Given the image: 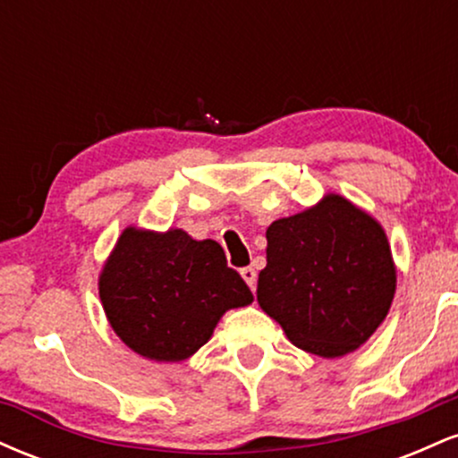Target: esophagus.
Here are the masks:
<instances>
[{
    "label": "esophagus",
    "mask_w": 458,
    "mask_h": 458,
    "mask_svg": "<svg viewBox=\"0 0 458 458\" xmlns=\"http://www.w3.org/2000/svg\"><path fill=\"white\" fill-rule=\"evenodd\" d=\"M241 276H243L247 286L254 291V288H256V269H254V267H245V269H241Z\"/></svg>",
    "instance_id": "34e87169"
}]
</instances>
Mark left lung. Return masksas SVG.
I'll list each match as a JSON object with an SVG mask.
<instances>
[{
  "mask_svg": "<svg viewBox=\"0 0 458 458\" xmlns=\"http://www.w3.org/2000/svg\"><path fill=\"white\" fill-rule=\"evenodd\" d=\"M394 293L386 230L338 193L267 228L256 297L299 349L327 360L360 349L387 317Z\"/></svg>",
  "mask_w": 458,
  "mask_h": 458,
  "instance_id": "8db88e82",
  "label": "left lung"
}]
</instances>
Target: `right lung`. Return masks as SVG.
I'll use <instances>...</instances> for the list:
<instances>
[{
	"label": "right lung",
	"mask_w": 458,
	"mask_h": 458,
	"mask_svg": "<svg viewBox=\"0 0 458 458\" xmlns=\"http://www.w3.org/2000/svg\"><path fill=\"white\" fill-rule=\"evenodd\" d=\"M98 295L115 335L155 361L191 357L228 310L254 301L217 241L135 225L123 230L105 262Z\"/></svg>",
	"instance_id": "1"
}]
</instances>
